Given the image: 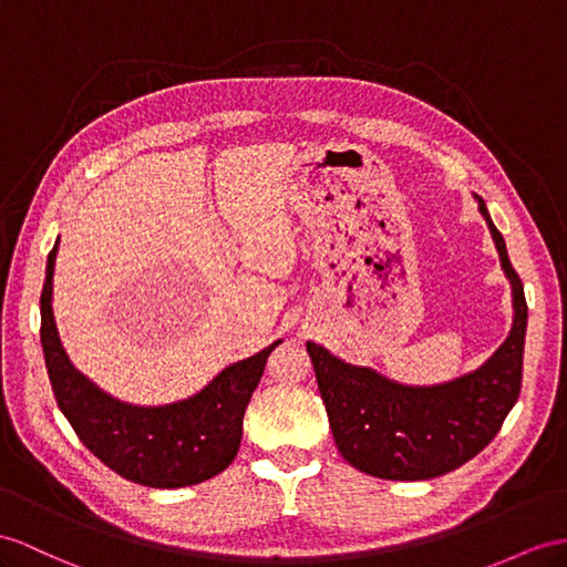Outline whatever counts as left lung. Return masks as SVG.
<instances>
[{
  "label": "left lung",
  "instance_id": "obj_1",
  "mask_svg": "<svg viewBox=\"0 0 567 567\" xmlns=\"http://www.w3.org/2000/svg\"><path fill=\"white\" fill-rule=\"evenodd\" d=\"M478 210L498 246L515 299L511 336L482 369L445 385L408 388L371 369L344 364L321 344L307 342L332 439L359 472L393 482H422L453 472L496 439L519 398L527 332L525 287L482 198Z\"/></svg>",
  "mask_w": 567,
  "mask_h": 567
}]
</instances>
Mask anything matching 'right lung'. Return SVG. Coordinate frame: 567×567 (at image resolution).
Here are the masks:
<instances>
[{
  "label": "right lung",
  "mask_w": 567,
  "mask_h": 567,
  "mask_svg": "<svg viewBox=\"0 0 567 567\" xmlns=\"http://www.w3.org/2000/svg\"><path fill=\"white\" fill-rule=\"evenodd\" d=\"M54 258L56 244L40 295V342L54 400L81 443L112 472L151 488L194 486L227 470L241 443L246 404L280 340L231 364L194 398L165 408H132L71 367L52 316Z\"/></svg>",
  "instance_id": "right-lung-1"
}]
</instances>
